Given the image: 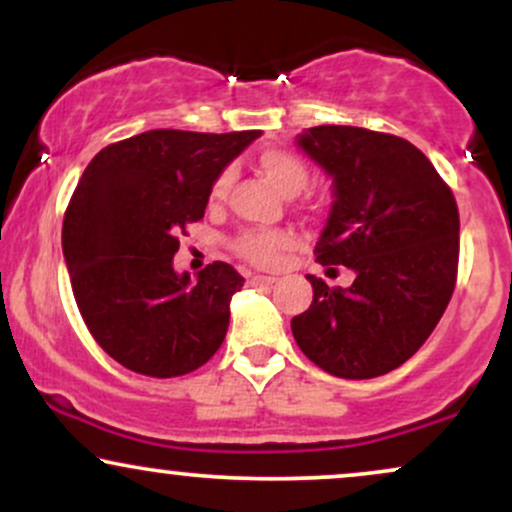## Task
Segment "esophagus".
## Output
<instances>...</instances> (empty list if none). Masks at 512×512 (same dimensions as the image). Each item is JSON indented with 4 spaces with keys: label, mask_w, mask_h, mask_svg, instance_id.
Returning a JSON list of instances; mask_svg holds the SVG:
<instances>
[{
    "label": "esophagus",
    "mask_w": 512,
    "mask_h": 512,
    "mask_svg": "<svg viewBox=\"0 0 512 512\" xmlns=\"http://www.w3.org/2000/svg\"><path fill=\"white\" fill-rule=\"evenodd\" d=\"M274 276H264V274H250L248 276V284L252 286H272L274 284Z\"/></svg>",
    "instance_id": "esophagus-1"
}]
</instances>
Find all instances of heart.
<instances>
[{"label": "heart", "instance_id": "b5f03b06", "mask_svg": "<svg viewBox=\"0 0 512 512\" xmlns=\"http://www.w3.org/2000/svg\"><path fill=\"white\" fill-rule=\"evenodd\" d=\"M257 166L279 192L284 195H298L308 187L310 182V168L308 163L303 161L301 156L291 154V151L284 149H267L257 156ZM233 173L228 168H223L214 180H211L209 187V204L211 207H219V204L226 202L228 190H231ZM293 245H296V236L291 231H284V228H250V231L238 233L236 240H233V252L245 260L252 267H276L284 255L289 252Z\"/></svg>", "mask_w": 512, "mask_h": 512}]
</instances>
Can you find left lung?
<instances>
[{
  "label": "left lung",
  "mask_w": 512,
  "mask_h": 512,
  "mask_svg": "<svg viewBox=\"0 0 512 512\" xmlns=\"http://www.w3.org/2000/svg\"><path fill=\"white\" fill-rule=\"evenodd\" d=\"M298 144L334 178V207L315 260L356 274L327 286L308 274L313 303L291 320L317 368L368 380L409 361L436 330L457 284L460 211L433 163L395 134L320 125Z\"/></svg>",
  "instance_id": "left-lung-1"
}]
</instances>
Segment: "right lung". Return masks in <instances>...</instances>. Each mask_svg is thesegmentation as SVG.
I'll list each match as a JSON object with an SVG mask.
<instances>
[{
  "label": "right lung",
  "instance_id": "add662e5",
  "mask_svg": "<svg viewBox=\"0 0 512 512\" xmlns=\"http://www.w3.org/2000/svg\"><path fill=\"white\" fill-rule=\"evenodd\" d=\"M257 137L151 129L86 166L64 211L62 250L88 332L120 366L178 378L219 351L245 279L211 262L190 284L173 255L187 226L204 219L211 180Z\"/></svg>",
  "mask_w": 512,
  "mask_h": 512
}]
</instances>
